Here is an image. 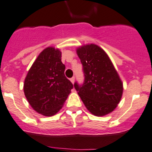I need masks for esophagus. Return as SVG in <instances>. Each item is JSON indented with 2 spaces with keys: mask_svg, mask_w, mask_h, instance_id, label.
Masks as SVG:
<instances>
[{
  "mask_svg": "<svg viewBox=\"0 0 152 152\" xmlns=\"http://www.w3.org/2000/svg\"><path fill=\"white\" fill-rule=\"evenodd\" d=\"M70 82H71V83H73V84H74V83H75V78L74 77H72L71 79H70Z\"/></svg>",
  "mask_w": 152,
  "mask_h": 152,
  "instance_id": "34e87169",
  "label": "esophagus"
}]
</instances>
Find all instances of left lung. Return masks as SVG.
Here are the masks:
<instances>
[{
  "mask_svg": "<svg viewBox=\"0 0 152 152\" xmlns=\"http://www.w3.org/2000/svg\"><path fill=\"white\" fill-rule=\"evenodd\" d=\"M83 64L85 83L74 87L86 109L96 116H104L115 110L123 94V83L106 52L94 43L76 48Z\"/></svg>",
  "mask_w": 152,
  "mask_h": 152,
  "instance_id": "1",
  "label": "left lung"
}]
</instances>
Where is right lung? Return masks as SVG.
<instances>
[{"mask_svg":"<svg viewBox=\"0 0 152 152\" xmlns=\"http://www.w3.org/2000/svg\"><path fill=\"white\" fill-rule=\"evenodd\" d=\"M59 49H44L28 70L24 93L34 110L44 116H52L63 107L73 86L64 75Z\"/></svg>","mask_w":152,"mask_h":152,"instance_id":"add662e5","label":"right lung"}]
</instances>
